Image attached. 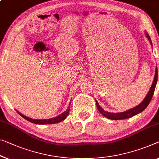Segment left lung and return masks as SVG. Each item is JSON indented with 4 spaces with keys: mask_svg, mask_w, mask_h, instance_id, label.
<instances>
[{
    "mask_svg": "<svg viewBox=\"0 0 159 159\" xmlns=\"http://www.w3.org/2000/svg\"><path fill=\"white\" fill-rule=\"evenodd\" d=\"M146 37L148 38V40H149V41L151 42V44H152V43H151V38L149 37V35H148L147 33H146ZM157 80H158V70H157V67H156L154 80H153V82L152 83V85H151V87L149 90V92H148V93L147 94V95H146L145 99H143V101L141 102L140 104L138 105L137 107H134L133 109H129V110L126 111L124 112H121V113H111V112L104 111V109L99 106L98 102L96 101L97 109H98L99 111L102 114V115L108 119H113V120H119V119H128V118H130L131 116H134V115H136L137 114L140 113V112L144 110L146 107H147L148 104L150 103L151 100L152 99L153 93H154V90L156 88V83H157Z\"/></svg>",
    "mask_w": 159,
    "mask_h": 159,
    "instance_id": "left-lung-1",
    "label": "left lung"
}]
</instances>
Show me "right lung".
<instances>
[{
    "label": "right lung",
    "instance_id": "right-lung-1",
    "mask_svg": "<svg viewBox=\"0 0 159 159\" xmlns=\"http://www.w3.org/2000/svg\"><path fill=\"white\" fill-rule=\"evenodd\" d=\"M71 104V102H70V104ZM17 112L20 114V115L23 117L24 119H26V120H28V121L32 122V123H34V124H56V123H59V122L62 121L64 120L65 119H66V117L68 115V114H69L70 112V106L68 107V109L66 110L65 112H63L62 114H60V115L57 116L55 117V118H52V119H31V118H29V117H27L25 116H24L23 114H20V112L17 111Z\"/></svg>",
    "mask_w": 159,
    "mask_h": 159
}]
</instances>
